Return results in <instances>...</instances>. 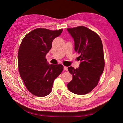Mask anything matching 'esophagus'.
<instances>
[{"label": "esophagus", "mask_w": 123, "mask_h": 123, "mask_svg": "<svg viewBox=\"0 0 123 123\" xmlns=\"http://www.w3.org/2000/svg\"><path fill=\"white\" fill-rule=\"evenodd\" d=\"M64 70L65 71H68V67H66V66H64Z\"/></svg>", "instance_id": "34e87169"}]
</instances>
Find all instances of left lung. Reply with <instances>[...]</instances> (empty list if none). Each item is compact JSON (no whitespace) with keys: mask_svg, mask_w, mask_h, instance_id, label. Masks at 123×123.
<instances>
[{"mask_svg":"<svg viewBox=\"0 0 123 123\" xmlns=\"http://www.w3.org/2000/svg\"><path fill=\"white\" fill-rule=\"evenodd\" d=\"M67 31L74 38L75 51L79 54L81 61L78 68H68L72 79L67 87L75 94L86 95L96 87L103 72L105 61L103 44L97 34L86 27L67 28Z\"/></svg>","mask_w":123,"mask_h":123,"instance_id":"left-lung-1","label":"left lung"}]
</instances>
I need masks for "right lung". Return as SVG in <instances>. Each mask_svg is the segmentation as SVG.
Wrapping results in <instances>:
<instances>
[{"label":"right lung","mask_w":123,"mask_h":123,"mask_svg":"<svg viewBox=\"0 0 123 123\" xmlns=\"http://www.w3.org/2000/svg\"><path fill=\"white\" fill-rule=\"evenodd\" d=\"M62 31L36 28L26 35L20 44L18 53L19 74L27 90L36 96L50 93L55 79L63 71L62 64L49 65L45 58L52 41Z\"/></svg>","instance_id":"right-lung-1"}]
</instances>
